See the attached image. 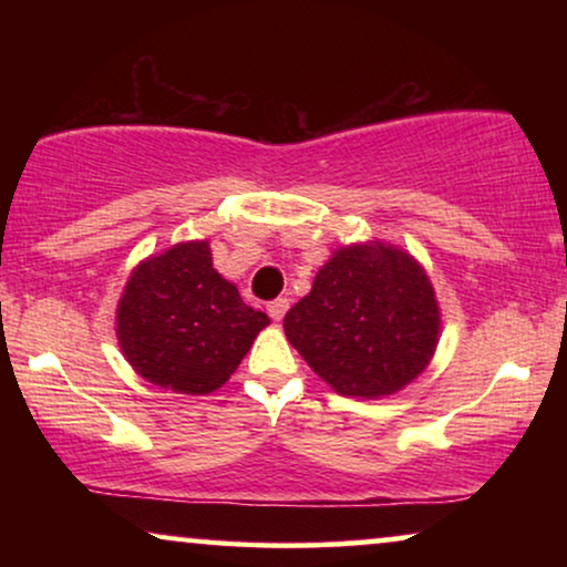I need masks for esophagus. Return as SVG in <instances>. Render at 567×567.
<instances>
[{
	"instance_id": "obj_1",
	"label": "esophagus",
	"mask_w": 567,
	"mask_h": 567,
	"mask_svg": "<svg viewBox=\"0 0 567 567\" xmlns=\"http://www.w3.org/2000/svg\"><path fill=\"white\" fill-rule=\"evenodd\" d=\"M286 312H289V299L281 297V299L270 301V305H268V315H270V320H274V322H281Z\"/></svg>"
}]
</instances>
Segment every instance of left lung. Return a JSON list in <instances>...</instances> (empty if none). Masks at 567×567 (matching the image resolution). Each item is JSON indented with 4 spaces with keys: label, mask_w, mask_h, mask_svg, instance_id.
Returning <instances> with one entry per match:
<instances>
[{
    "label": "left lung",
    "mask_w": 567,
    "mask_h": 567,
    "mask_svg": "<svg viewBox=\"0 0 567 567\" xmlns=\"http://www.w3.org/2000/svg\"><path fill=\"white\" fill-rule=\"evenodd\" d=\"M284 332L322 382L379 400L415 382L436 353L441 307L425 268L398 245L338 247Z\"/></svg>",
    "instance_id": "8db88e82"
}]
</instances>
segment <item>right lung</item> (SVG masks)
<instances>
[{
    "mask_svg": "<svg viewBox=\"0 0 567 567\" xmlns=\"http://www.w3.org/2000/svg\"><path fill=\"white\" fill-rule=\"evenodd\" d=\"M270 320L214 268L208 239L150 255L131 270L115 338L138 377L177 394H208L235 374Z\"/></svg>",
    "mask_w": 567,
    "mask_h": 567,
    "instance_id": "right-lung-1",
    "label": "right lung"
}]
</instances>
